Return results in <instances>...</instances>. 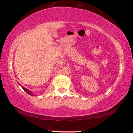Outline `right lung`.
<instances>
[{
    "instance_id": "add662e5",
    "label": "right lung",
    "mask_w": 133,
    "mask_h": 133,
    "mask_svg": "<svg viewBox=\"0 0 133 133\" xmlns=\"http://www.w3.org/2000/svg\"><path fill=\"white\" fill-rule=\"evenodd\" d=\"M20 86H21V85H20ZM21 87H22V88H23V90H24V91H25L26 92L28 93V94L30 95H32V96H35L33 94V93H32L31 91H30V90H28V89H26V88H24V87H22V86H21Z\"/></svg>"
}]
</instances>
